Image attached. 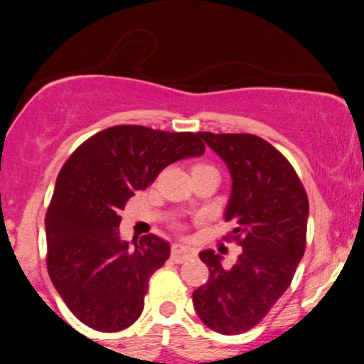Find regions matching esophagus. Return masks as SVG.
I'll return each mask as SVG.
<instances>
[{"label":"esophagus","instance_id":"1","mask_svg":"<svg viewBox=\"0 0 364 364\" xmlns=\"http://www.w3.org/2000/svg\"><path fill=\"white\" fill-rule=\"evenodd\" d=\"M171 257H173L174 262L181 263V262L188 260V258L195 257V250L190 248V246H186V245L176 243V245H173V248H171Z\"/></svg>","mask_w":364,"mask_h":364}]
</instances>
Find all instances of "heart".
Here are the masks:
<instances>
[{"instance_id": "1", "label": "heart", "mask_w": 364, "mask_h": 364, "mask_svg": "<svg viewBox=\"0 0 364 364\" xmlns=\"http://www.w3.org/2000/svg\"><path fill=\"white\" fill-rule=\"evenodd\" d=\"M200 166H203V164H200ZM195 168H198V166H195Z\"/></svg>"}]
</instances>
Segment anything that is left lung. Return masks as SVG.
Segmentation results:
<instances>
[{
    "label": "left lung",
    "instance_id": "8db88e82",
    "mask_svg": "<svg viewBox=\"0 0 364 364\" xmlns=\"http://www.w3.org/2000/svg\"><path fill=\"white\" fill-rule=\"evenodd\" d=\"M231 173L224 219L243 252L231 269L214 250L200 252L208 281L193 292L200 320L232 336L253 328L291 286L306 246L310 205L298 174L269 141L250 133H200Z\"/></svg>",
    "mask_w": 364,
    "mask_h": 364
}]
</instances>
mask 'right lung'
I'll use <instances>...</instances> for the list:
<instances>
[{
  "mask_svg": "<svg viewBox=\"0 0 364 364\" xmlns=\"http://www.w3.org/2000/svg\"><path fill=\"white\" fill-rule=\"evenodd\" d=\"M200 139V133L118 124L83 141L65 162L46 212L48 272L82 323L119 332L141 315L150 277L171 246L147 235L129 248L119 236V210L169 164L202 156Z\"/></svg>",
  "mask_w": 364,
  "mask_h": 364,
  "instance_id": "obj_1",
  "label": "right lung"
}]
</instances>
